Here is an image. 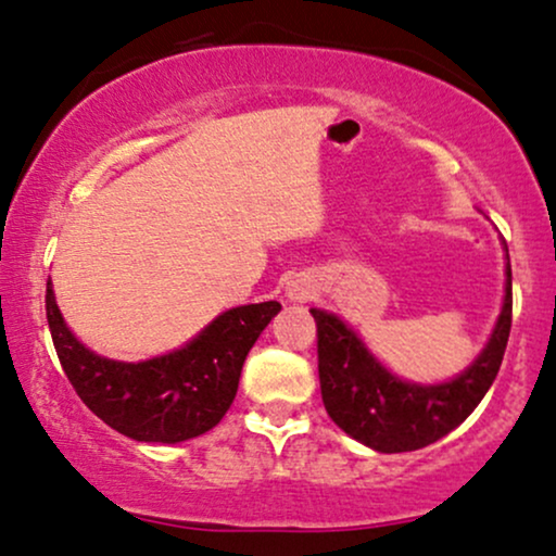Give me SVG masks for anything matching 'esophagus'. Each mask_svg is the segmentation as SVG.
<instances>
[{"label": "esophagus", "instance_id": "34e87169", "mask_svg": "<svg viewBox=\"0 0 556 556\" xmlns=\"http://www.w3.org/2000/svg\"><path fill=\"white\" fill-rule=\"evenodd\" d=\"M287 295H290V300H298V303H303V300L311 298V290H307L305 285H290V287H287Z\"/></svg>", "mask_w": 556, "mask_h": 556}]
</instances>
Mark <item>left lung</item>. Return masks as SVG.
<instances>
[{
    "label": "left lung",
    "mask_w": 556,
    "mask_h": 556,
    "mask_svg": "<svg viewBox=\"0 0 556 556\" xmlns=\"http://www.w3.org/2000/svg\"><path fill=\"white\" fill-rule=\"evenodd\" d=\"M311 313L318 329L320 396L329 417L380 453L419 451L456 430L497 378L513 324V274L507 264L505 305L490 344L464 376L440 386L404 383L337 316L316 307Z\"/></svg>",
    "instance_id": "8db88e82"
}]
</instances>
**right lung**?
<instances>
[{
  "mask_svg": "<svg viewBox=\"0 0 556 556\" xmlns=\"http://www.w3.org/2000/svg\"><path fill=\"white\" fill-rule=\"evenodd\" d=\"M279 307L277 300L232 307L184 350L134 365L85 350L46 285V318L64 376L96 417L142 443H180L212 430L236 399L245 354Z\"/></svg>",
  "mask_w": 556,
  "mask_h": 556,
  "instance_id": "1",
  "label": "right lung"
}]
</instances>
